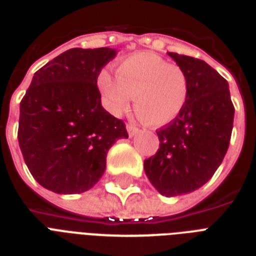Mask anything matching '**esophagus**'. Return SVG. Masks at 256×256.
Masks as SVG:
<instances>
[{"label":"esophagus","instance_id":"obj_1","mask_svg":"<svg viewBox=\"0 0 256 256\" xmlns=\"http://www.w3.org/2000/svg\"><path fill=\"white\" fill-rule=\"evenodd\" d=\"M126 128H128V132L130 136H136V132H138V130H140L134 124H126Z\"/></svg>","mask_w":256,"mask_h":256}]
</instances>
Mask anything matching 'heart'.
<instances>
[{"label":"heart","mask_w":256,"mask_h":256,"mask_svg":"<svg viewBox=\"0 0 256 256\" xmlns=\"http://www.w3.org/2000/svg\"><path fill=\"white\" fill-rule=\"evenodd\" d=\"M98 84L112 114L124 112L134 96L136 114L150 126H164L175 120L188 96L184 70L156 54L126 58L116 69V80L102 72Z\"/></svg>","instance_id":"b5f03b06"}]
</instances>
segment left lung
Here are the masks:
<instances>
[{
  "instance_id": "left-lung-1",
  "label": "left lung",
  "mask_w": 256,
  "mask_h": 256,
  "mask_svg": "<svg viewBox=\"0 0 256 256\" xmlns=\"http://www.w3.org/2000/svg\"><path fill=\"white\" fill-rule=\"evenodd\" d=\"M168 54L184 70L188 96L179 116L156 130L160 148L144 168L160 194L175 196L202 187L222 164L235 108L228 84L216 70L198 58Z\"/></svg>"
}]
</instances>
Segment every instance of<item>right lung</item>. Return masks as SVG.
I'll return each mask as SVG.
<instances>
[{
    "label": "right lung",
    "mask_w": 256,
    "mask_h": 256,
    "mask_svg": "<svg viewBox=\"0 0 256 256\" xmlns=\"http://www.w3.org/2000/svg\"><path fill=\"white\" fill-rule=\"evenodd\" d=\"M116 49L74 48L34 73L20 104L18 144L41 186L57 194H80L106 168L108 148L128 138L122 120L100 104L96 80Z\"/></svg>",
    "instance_id": "1"
}]
</instances>
